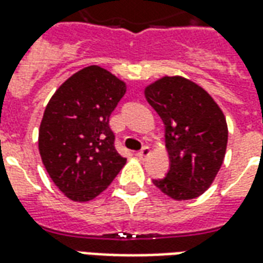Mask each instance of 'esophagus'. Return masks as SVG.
<instances>
[{"instance_id": "esophagus-1", "label": "esophagus", "mask_w": 263, "mask_h": 263, "mask_svg": "<svg viewBox=\"0 0 263 263\" xmlns=\"http://www.w3.org/2000/svg\"><path fill=\"white\" fill-rule=\"evenodd\" d=\"M151 154V149L148 148V146H143L141 151H138L137 155H138V158H141V159H143V158H146L148 155Z\"/></svg>"}]
</instances>
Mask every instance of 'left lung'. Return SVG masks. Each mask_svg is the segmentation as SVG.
I'll return each instance as SVG.
<instances>
[{"mask_svg":"<svg viewBox=\"0 0 263 263\" xmlns=\"http://www.w3.org/2000/svg\"><path fill=\"white\" fill-rule=\"evenodd\" d=\"M148 103L165 124L169 172L154 184L175 200L203 194L226 156V117L210 94L183 77H163L146 87Z\"/></svg>","mask_w":263,"mask_h":263,"instance_id":"1","label":"left lung"}]
</instances>
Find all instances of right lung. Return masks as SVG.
Returning <instances> with one entry per match:
<instances>
[{
	"instance_id": "obj_1",
	"label": "right lung",
	"mask_w": 263,
	"mask_h": 263,
	"mask_svg": "<svg viewBox=\"0 0 263 263\" xmlns=\"http://www.w3.org/2000/svg\"><path fill=\"white\" fill-rule=\"evenodd\" d=\"M124 94L120 79L88 66L67 79L46 105L39 152L50 179L74 201L97 197L125 165L109 128V115Z\"/></svg>"
}]
</instances>
